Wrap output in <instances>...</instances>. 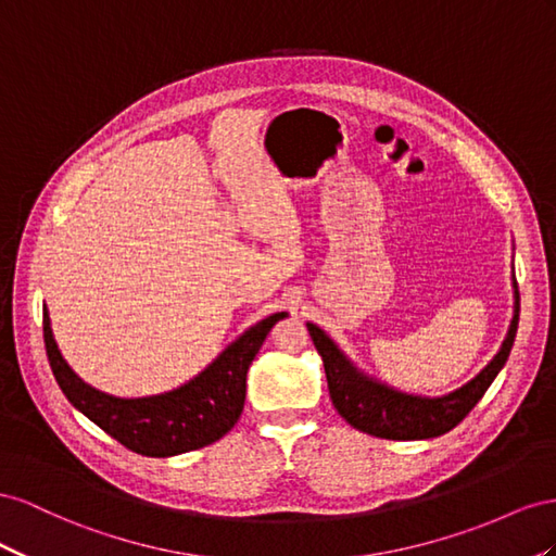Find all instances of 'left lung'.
I'll return each mask as SVG.
<instances>
[{"label":"left lung","instance_id":"obj_1","mask_svg":"<svg viewBox=\"0 0 556 556\" xmlns=\"http://www.w3.org/2000/svg\"><path fill=\"white\" fill-rule=\"evenodd\" d=\"M517 324L519 289L513 267V319L510 326H507L498 352L466 384L442 395H419L395 389L382 382V379L368 375L366 370H361L324 328L307 321V330L316 352L324 358L330 401L346 424H352L358 431L370 433L375 438L428 440L452 431L478 405L484 391L505 366L507 356H510L517 336Z\"/></svg>","mask_w":556,"mask_h":556}]
</instances>
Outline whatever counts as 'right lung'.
<instances>
[{
    "label": "right lung",
    "instance_id": "right-lung-1",
    "mask_svg": "<svg viewBox=\"0 0 556 556\" xmlns=\"http://www.w3.org/2000/svg\"><path fill=\"white\" fill-rule=\"evenodd\" d=\"M287 316V312H277L253 324L188 382L141 399H121L84 382L60 354L46 307L43 342L55 382L81 415L128 450L165 458L207 447L237 424L244 409L251 361L256 358L273 326Z\"/></svg>",
    "mask_w": 556,
    "mask_h": 556
}]
</instances>
